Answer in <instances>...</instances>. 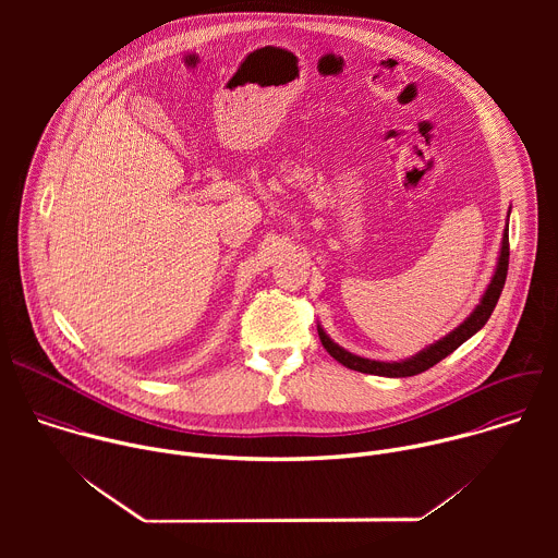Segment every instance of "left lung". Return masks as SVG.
Returning <instances> with one entry per match:
<instances>
[{
  "mask_svg": "<svg viewBox=\"0 0 558 558\" xmlns=\"http://www.w3.org/2000/svg\"><path fill=\"white\" fill-rule=\"evenodd\" d=\"M508 260H510V241H508V225L504 231V243H501V254H499V263L495 269V276L482 298V302L476 304V308L470 313V317L454 329L450 331L446 338H441L439 342L430 344L428 349L420 351L417 355L402 360V362H377V360H366L360 355H353L349 351H344L342 347H338L323 327H317V336H320L323 347L329 351L331 357H336L340 364H344L347 368L360 371V373H371V375H384V377H411L417 373L428 371L430 366H435L437 362H441L446 355H450L454 349H459L468 338H472L476 331H480L486 323L488 317L493 315L499 295L504 291L506 284V276H508Z\"/></svg>",
  "mask_w": 558,
  "mask_h": 558,
  "instance_id": "obj_1",
  "label": "left lung"
}]
</instances>
